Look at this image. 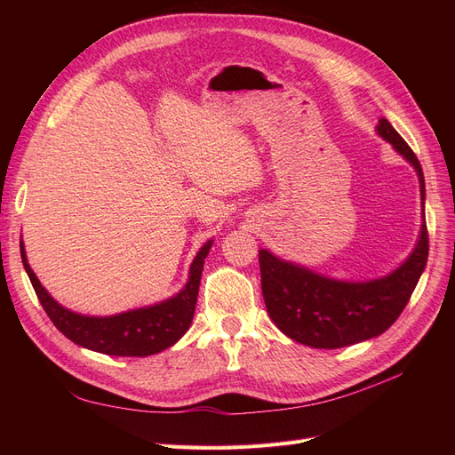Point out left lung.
Segmentation results:
<instances>
[{"instance_id": "8db88e82", "label": "left lung", "mask_w": 455, "mask_h": 455, "mask_svg": "<svg viewBox=\"0 0 455 455\" xmlns=\"http://www.w3.org/2000/svg\"><path fill=\"white\" fill-rule=\"evenodd\" d=\"M376 132L414 167L421 194V231L414 251L383 277L339 281L261 249V292L271 321L284 336L315 349H338L383 334L403 313L427 266L425 180L414 151L381 117Z\"/></svg>"}]
</instances>
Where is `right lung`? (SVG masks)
I'll list each match as a JSON object with an SVG mask.
<instances>
[{
    "mask_svg": "<svg viewBox=\"0 0 455 455\" xmlns=\"http://www.w3.org/2000/svg\"><path fill=\"white\" fill-rule=\"evenodd\" d=\"M211 246L212 239L206 241L196 254L189 266L188 283L182 286L180 292L154 306L108 316L81 315L60 306L36 277V273L28 264V258H26L22 241L20 256L41 306H44L52 324L68 339H72L81 347L104 355L149 356L174 346L188 332L196 313L203 264L204 258L211 252Z\"/></svg>",
    "mask_w": 455,
    "mask_h": 455,
    "instance_id": "add662e5",
    "label": "right lung"
}]
</instances>
